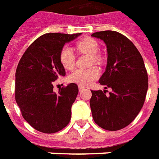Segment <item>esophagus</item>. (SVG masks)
<instances>
[{
    "mask_svg": "<svg viewBox=\"0 0 159 159\" xmlns=\"http://www.w3.org/2000/svg\"><path fill=\"white\" fill-rule=\"evenodd\" d=\"M85 87H82V86H78V90H79V92H82V90H84Z\"/></svg>",
    "mask_w": 159,
    "mask_h": 159,
    "instance_id": "obj_1",
    "label": "esophagus"
}]
</instances>
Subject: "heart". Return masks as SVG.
<instances>
[{"label": "heart", "mask_w": 159, "mask_h": 159, "mask_svg": "<svg viewBox=\"0 0 159 159\" xmlns=\"http://www.w3.org/2000/svg\"><path fill=\"white\" fill-rule=\"evenodd\" d=\"M77 48L79 52L90 55L91 64L101 63L102 57L97 53L99 50V44L94 39L85 38L77 43ZM60 62L64 68L72 69L75 65V55L72 48L64 46L61 49L59 54ZM99 77V70L97 67H92L88 69H77L69 76V80L72 82L80 86H87Z\"/></svg>", "instance_id": "1"}]
</instances>
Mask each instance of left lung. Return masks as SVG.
<instances>
[{"mask_svg":"<svg viewBox=\"0 0 159 159\" xmlns=\"http://www.w3.org/2000/svg\"><path fill=\"white\" fill-rule=\"evenodd\" d=\"M92 36L105 42L106 71L99 79L105 89L92 91L90 106L101 128L116 131L129 125L138 116L148 91V73L140 53L128 38L116 31L96 32Z\"/></svg>","mask_w":159,"mask_h":159,"instance_id":"obj_1","label":"left lung"}]
</instances>
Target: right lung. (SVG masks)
Here are the masks:
<instances>
[{
	"label": "right lung",
	"instance_id": "add662e5",
	"mask_svg": "<svg viewBox=\"0 0 159 159\" xmlns=\"http://www.w3.org/2000/svg\"><path fill=\"white\" fill-rule=\"evenodd\" d=\"M59 33L43 34L21 57L16 72V101L24 119L36 130L53 134L68 125L78 87L70 83L56 93L53 82L64 77L60 51L66 43L81 35Z\"/></svg>",
	"mask_w": 159,
	"mask_h": 159
}]
</instances>
